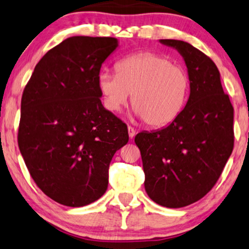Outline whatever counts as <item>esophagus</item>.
I'll return each mask as SVG.
<instances>
[{
  "instance_id": "obj_1",
  "label": "esophagus",
  "mask_w": 249,
  "mask_h": 249,
  "mask_svg": "<svg viewBox=\"0 0 249 249\" xmlns=\"http://www.w3.org/2000/svg\"><path fill=\"white\" fill-rule=\"evenodd\" d=\"M127 128H128V136L131 137V139H133V137H134L135 134H136V131L132 127V126H128Z\"/></svg>"
}]
</instances>
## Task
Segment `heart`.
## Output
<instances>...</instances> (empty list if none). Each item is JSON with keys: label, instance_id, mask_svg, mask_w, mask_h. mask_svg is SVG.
I'll use <instances>...</instances> for the list:
<instances>
[{"label": "heart", "instance_id": "b5f03b06", "mask_svg": "<svg viewBox=\"0 0 249 249\" xmlns=\"http://www.w3.org/2000/svg\"><path fill=\"white\" fill-rule=\"evenodd\" d=\"M104 105L118 112L128 102L135 114L151 127L171 124L182 112L190 91V77L169 55L143 51L116 64V72L98 75Z\"/></svg>", "mask_w": 249, "mask_h": 249}]
</instances>
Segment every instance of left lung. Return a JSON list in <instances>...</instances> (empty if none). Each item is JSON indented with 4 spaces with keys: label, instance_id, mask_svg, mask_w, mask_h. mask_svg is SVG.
Returning a JSON list of instances; mask_svg holds the SVG:
<instances>
[{
    "label": "left lung",
    "instance_id": "obj_1",
    "mask_svg": "<svg viewBox=\"0 0 249 249\" xmlns=\"http://www.w3.org/2000/svg\"><path fill=\"white\" fill-rule=\"evenodd\" d=\"M184 58L190 96L165 128L135 136L145 174L144 187L158 205L181 208L214 187L233 148V107L211 59L180 40L163 39Z\"/></svg>",
    "mask_w": 249,
    "mask_h": 249
}]
</instances>
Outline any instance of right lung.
<instances>
[{
  "mask_svg": "<svg viewBox=\"0 0 249 249\" xmlns=\"http://www.w3.org/2000/svg\"><path fill=\"white\" fill-rule=\"evenodd\" d=\"M109 36H71L36 64L22 94L18 144L44 195L68 207L96 201L107 190L115 152L127 126L102 105L98 75L116 49Z\"/></svg>",
  "mask_w": 249,
  "mask_h": 249,
  "instance_id": "1",
  "label": "right lung"
}]
</instances>
